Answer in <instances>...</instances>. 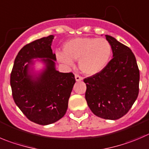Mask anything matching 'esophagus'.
Masks as SVG:
<instances>
[{"mask_svg": "<svg viewBox=\"0 0 149 149\" xmlns=\"http://www.w3.org/2000/svg\"><path fill=\"white\" fill-rule=\"evenodd\" d=\"M75 79H76V81H82L83 78L81 77V76H79V75L76 74L75 75Z\"/></svg>", "mask_w": 149, "mask_h": 149, "instance_id": "1", "label": "esophagus"}]
</instances>
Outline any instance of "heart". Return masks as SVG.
I'll list each match as a JSON object with an SVG mask.
<instances>
[{"label":"heart","instance_id":"obj_1","mask_svg":"<svg viewBox=\"0 0 149 149\" xmlns=\"http://www.w3.org/2000/svg\"><path fill=\"white\" fill-rule=\"evenodd\" d=\"M63 52L56 53V59L68 67L73 66V61L79 60L80 70L93 76L102 71L110 60L112 46L104 38L77 37L68 40Z\"/></svg>","mask_w":149,"mask_h":149}]
</instances>
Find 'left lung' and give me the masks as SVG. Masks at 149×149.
<instances>
[{"label":"left lung","instance_id":"obj_1","mask_svg":"<svg viewBox=\"0 0 149 149\" xmlns=\"http://www.w3.org/2000/svg\"><path fill=\"white\" fill-rule=\"evenodd\" d=\"M105 36L113 58L102 71L84 79L85 98L94 115L117 120L129 112L138 96L140 71L132 50L114 37Z\"/></svg>","mask_w":149,"mask_h":149}]
</instances>
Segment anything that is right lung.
Masks as SVG:
<instances>
[{
  "label": "right lung",
  "mask_w": 149,
  "mask_h": 149,
  "mask_svg": "<svg viewBox=\"0 0 149 149\" xmlns=\"http://www.w3.org/2000/svg\"><path fill=\"white\" fill-rule=\"evenodd\" d=\"M54 35L35 40L21 48L10 76L14 101L31 121L48 125L66 113L76 80L72 73L56 70V54L51 49ZM41 58L45 67L35 72L33 59Z\"/></svg>",
  "instance_id": "obj_1"
}]
</instances>
